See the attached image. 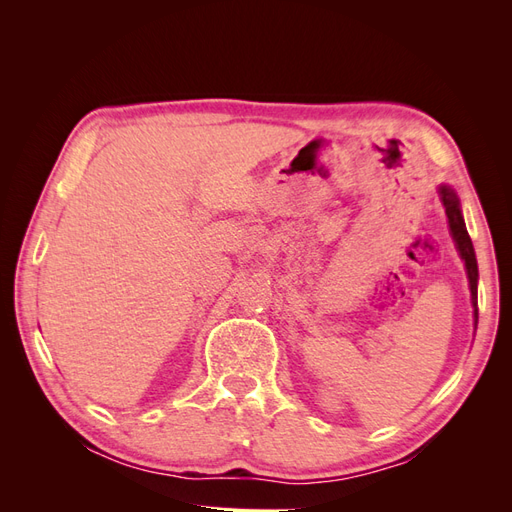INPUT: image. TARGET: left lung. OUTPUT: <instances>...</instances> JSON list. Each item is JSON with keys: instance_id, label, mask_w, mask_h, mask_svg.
Returning <instances> with one entry per match:
<instances>
[{"instance_id": "8db88e82", "label": "left lung", "mask_w": 512, "mask_h": 512, "mask_svg": "<svg viewBox=\"0 0 512 512\" xmlns=\"http://www.w3.org/2000/svg\"><path fill=\"white\" fill-rule=\"evenodd\" d=\"M438 194H440V200H442L444 211H446L448 228H451L455 247L463 260V265H466L468 282H470V299H472V307H474V329H476V324H478V265H476L474 245H472V239L466 230V222H463V213H461L457 192L451 188V185L442 183L438 188Z\"/></svg>"}]
</instances>
